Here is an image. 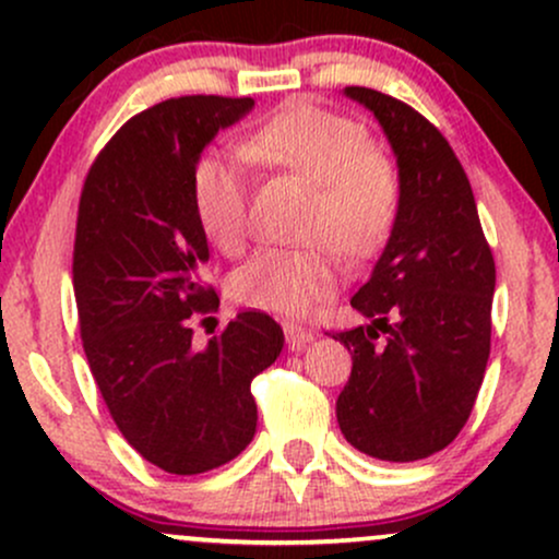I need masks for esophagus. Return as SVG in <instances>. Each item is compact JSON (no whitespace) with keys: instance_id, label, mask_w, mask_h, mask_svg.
Masks as SVG:
<instances>
[{"instance_id":"1","label":"esophagus","mask_w":559,"mask_h":559,"mask_svg":"<svg viewBox=\"0 0 559 559\" xmlns=\"http://www.w3.org/2000/svg\"><path fill=\"white\" fill-rule=\"evenodd\" d=\"M284 333H286V344L292 352H301L307 349L312 342H316V331L305 329L299 323H284Z\"/></svg>"}]
</instances>
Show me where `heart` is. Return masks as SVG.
<instances>
[{
	"instance_id": "heart-1",
	"label": "heart",
	"mask_w": 559,
	"mask_h": 559,
	"mask_svg": "<svg viewBox=\"0 0 559 559\" xmlns=\"http://www.w3.org/2000/svg\"><path fill=\"white\" fill-rule=\"evenodd\" d=\"M236 152L243 163L312 183L301 236L318 243L262 249L234 273L230 294L254 310L307 316L342 284L331 242L346 258H368L389 236L400 213V170L368 144L357 120L307 99L288 102L243 133ZM191 199L207 239L223 254H239L249 236V191L239 165L204 155L191 176Z\"/></svg>"
}]
</instances>
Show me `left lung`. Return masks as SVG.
Here are the masks:
<instances>
[{
	"label": "left lung",
	"mask_w": 559,
	"mask_h": 559,
	"mask_svg": "<svg viewBox=\"0 0 559 559\" xmlns=\"http://www.w3.org/2000/svg\"><path fill=\"white\" fill-rule=\"evenodd\" d=\"M344 94L381 123L402 197L386 249L352 297L373 323L333 336L352 355L336 418L360 452L413 463L452 444L471 418L489 362L497 267L471 181L439 128L376 88Z\"/></svg>",
	"instance_id": "1"
}]
</instances>
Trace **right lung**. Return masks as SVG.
<instances>
[{"instance_id":"1","label":"right lung","mask_w":559,"mask_h":559,"mask_svg":"<svg viewBox=\"0 0 559 559\" xmlns=\"http://www.w3.org/2000/svg\"><path fill=\"white\" fill-rule=\"evenodd\" d=\"M252 96H178L133 115L88 168L79 202L73 292L88 368L115 426L146 463L197 476L241 454L258 428L252 378L284 331L239 312L207 346L191 320L221 305L191 176Z\"/></svg>"}]
</instances>
